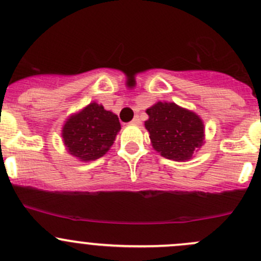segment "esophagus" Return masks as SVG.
<instances>
[{
  "label": "esophagus",
  "mask_w": 261,
  "mask_h": 261,
  "mask_svg": "<svg viewBox=\"0 0 261 261\" xmlns=\"http://www.w3.org/2000/svg\"><path fill=\"white\" fill-rule=\"evenodd\" d=\"M131 123H134V125H141L140 117H139V116H135V117H134V120L131 121Z\"/></svg>",
  "instance_id": "esophagus-1"
}]
</instances>
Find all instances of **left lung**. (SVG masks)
I'll return each mask as SVG.
<instances>
[{"mask_svg": "<svg viewBox=\"0 0 261 261\" xmlns=\"http://www.w3.org/2000/svg\"><path fill=\"white\" fill-rule=\"evenodd\" d=\"M145 127L151 145L174 162L191 159L203 145L204 125L198 115L174 102H158L146 110Z\"/></svg>", "mask_w": 261, "mask_h": 261, "instance_id": "left-lung-1", "label": "left lung"}]
</instances>
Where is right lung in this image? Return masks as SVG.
<instances>
[{
	"label": "right lung",
	"mask_w": 261,
	"mask_h": 261,
	"mask_svg": "<svg viewBox=\"0 0 261 261\" xmlns=\"http://www.w3.org/2000/svg\"><path fill=\"white\" fill-rule=\"evenodd\" d=\"M120 128L117 115L92 102L65 121L63 143L67 151L82 162L96 160L109 151Z\"/></svg>",
	"instance_id": "right-lung-1"
}]
</instances>
